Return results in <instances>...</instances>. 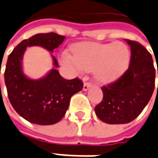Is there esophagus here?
Returning a JSON list of instances; mask_svg holds the SVG:
<instances>
[{
  "instance_id": "obj_1",
  "label": "esophagus",
  "mask_w": 158,
  "mask_h": 158,
  "mask_svg": "<svg viewBox=\"0 0 158 158\" xmlns=\"http://www.w3.org/2000/svg\"><path fill=\"white\" fill-rule=\"evenodd\" d=\"M91 86H92V84H91L90 82H85L84 86H83V90H84V91H87Z\"/></svg>"
}]
</instances>
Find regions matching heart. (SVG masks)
Here are the masks:
<instances>
[{"label": "heart", "mask_w": 158, "mask_h": 158, "mask_svg": "<svg viewBox=\"0 0 158 158\" xmlns=\"http://www.w3.org/2000/svg\"><path fill=\"white\" fill-rule=\"evenodd\" d=\"M72 51L73 57L64 52L61 57L63 63L79 70L94 72L96 79L102 83H111L119 79L128 68L131 57L129 48L118 42L106 44L80 43Z\"/></svg>", "instance_id": "1"}]
</instances>
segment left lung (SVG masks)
Segmentation results:
<instances>
[{
	"label": "left lung",
	"instance_id": "1",
	"mask_svg": "<svg viewBox=\"0 0 158 158\" xmlns=\"http://www.w3.org/2000/svg\"><path fill=\"white\" fill-rule=\"evenodd\" d=\"M126 42L131 49L129 67L116 81L101 87L103 99L94 108L98 118L108 124L134 121L150 101L155 88L151 54L138 42Z\"/></svg>",
	"mask_w": 158,
	"mask_h": 158
}]
</instances>
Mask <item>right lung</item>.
Returning <instances> with one entry per match:
<instances>
[{
	"label": "right lung",
	"mask_w": 158,
	"mask_h": 158,
	"mask_svg": "<svg viewBox=\"0 0 158 158\" xmlns=\"http://www.w3.org/2000/svg\"><path fill=\"white\" fill-rule=\"evenodd\" d=\"M64 38L54 32L36 34L21 42L8 56L4 73L8 99L17 114L30 123L39 125L58 123L68 109L72 96L83 88L79 78L61 77L56 69L58 63L53 56L55 68L44 78L30 79L23 73L22 59L27 47L41 46L53 52Z\"/></svg>",
	"instance_id": "obj_1"
}]
</instances>
